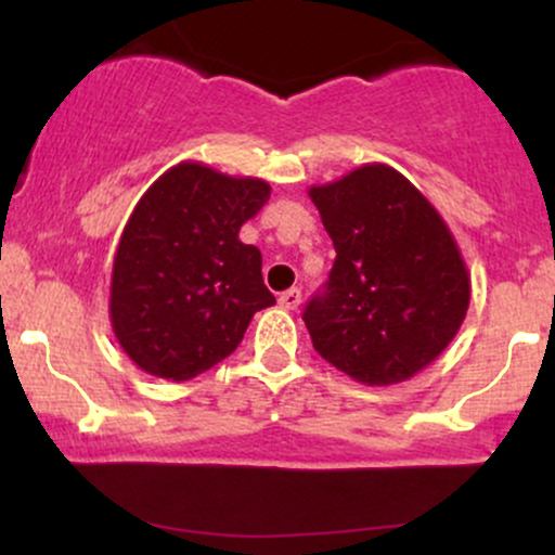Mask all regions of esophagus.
Returning a JSON list of instances; mask_svg holds the SVG:
<instances>
[{"label":"esophagus","instance_id":"34e87169","mask_svg":"<svg viewBox=\"0 0 555 555\" xmlns=\"http://www.w3.org/2000/svg\"><path fill=\"white\" fill-rule=\"evenodd\" d=\"M299 302H302V295H299V289H295V286L282 292V297H279V305H282L284 310H297Z\"/></svg>","mask_w":555,"mask_h":555}]
</instances>
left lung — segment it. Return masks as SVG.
<instances>
[{
    "instance_id": "left-lung-1",
    "label": "left lung",
    "mask_w": 555,
    "mask_h": 555,
    "mask_svg": "<svg viewBox=\"0 0 555 555\" xmlns=\"http://www.w3.org/2000/svg\"><path fill=\"white\" fill-rule=\"evenodd\" d=\"M336 260L305 326L315 352L365 386L410 380L449 347L469 308V271L443 216L388 164L308 190Z\"/></svg>"
}]
</instances>
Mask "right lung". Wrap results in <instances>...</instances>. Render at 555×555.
<instances>
[{
	"label": "right lung",
	"instance_id": "1",
	"mask_svg": "<svg viewBox=\"0 0 555 555\" xmlns=\"http://www.w3.org/2000/svg\"><path fill=\"white\" fill-rule=\"evenodd\" d=\"M271 184L180 162L145 190L114 253V339L143 373L188 380L237 349L258 310L276 305L260 250L240 227Z\"/></svg>",
	"mask_w": 555,
	"mask_h": 555
}]
</instances>
